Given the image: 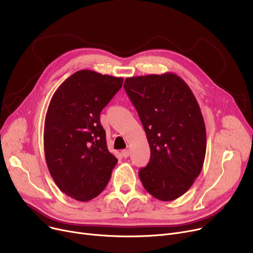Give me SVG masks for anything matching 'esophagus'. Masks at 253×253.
<instances>
[{"label": "esophagus", "mask_w": 253, "mask_h": 253, "mask_svg": "<svg viewBox=\"0 0 253 253\" xmlns=\"http://www.w3.org/2000/svg\"><path fill=\"white\" fill-rule=\"evenodd\" d=\"M129 155H130L129 150H123V151H122V156H123L124 158H128Z\"/></svg>", "instance_id": "esophagus-1"}]
</instances>
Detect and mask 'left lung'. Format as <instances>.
I'll return each instance as SVG.
<instances>
[{"label":"left lung","instance_id":"8db88e82","mask_svg":"<svg viewBox=\"0 0 253 253\" xmlns=\"http://www.w3.org/2000/svg\"><path fill=\"white\" fill-rule=\"evenodd\" d=\"M133 103L151 149L139 169L143 188L161 201L182 196L200 174L206 153L203 116L192 90L172 73L127 78Z\"/></svg>","mask_w":253,"mask_h":253}]
</instances>
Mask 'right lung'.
I'll list each match as a JSON object with an SVG mask.
<instances>
[{"label": "right lung", "instance_id": "right-lung-1", "mask_svg": "<svg viewBox=\"0 0 253 253\" xmlns=\"http://www.w3.org/2000/svg\"><path fill=\"white\" fill-rule=\"evenodd\" d=\"M123 80L78 71L51 98L44 127L46 163L60 191L77 201L97 197L118 162L106 147L100 112L121 89Z\"/></svg>", "mask_w": 253, "mask_h": 253}]
</instances>
